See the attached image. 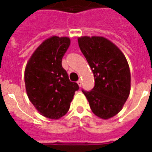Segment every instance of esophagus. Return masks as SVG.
I'll list each match as a JSON object with an SVG mask.
<instances>
[{
    "mask_svg": "<svg viewBox=\"0 0 152 152\" xmlns=\"http://www.w3.org/2000/svg\"><path fill=\"white\" fill-rule=\"evenodd\" d=\"M77 84H78V86H79L80 87V86H81V84H82V82H81V80H79L77 81Z\"/></svg>",
    "mask_w": 152,
    "mask_h": 152,
    "instance_id": "34e87169",
    "label": "esophagus"
}]
</instances>
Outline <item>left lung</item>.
<instances>
[{
    "label": "left lung",
    "instance_id": "left-lung-1",
    "mask_svg": "<svg viewBox=\"0 0 152 152\" xmlns=\"http://www.w3.org/2000/svg\"><path fill=\"white\" fill-rule=\"evenodd\" d=\"M81 52L94 76V87L82 89L94 114L109 119L120 112L130 92V71L121 50L102 37L78 38Z\"/></svg>",
    "mask_w": 152,
    "mask_h": 152
}]
</instances>
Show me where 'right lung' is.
<instances>
[{"label":"right lung","instance_id":"right-lung-1","mask_svg":"<svg viewBox=\"0 0 152 152\" xmlns=\"http://www.w3.org/2000/svg\"><path fill=\"white\" fill-rule=\"evenodd\" d=\"M70 43L68 37L48 38L35 50L25 68L28 99L40 114L49 119L58 120L66 114L79 89L62 66Z\"/></svg>","mask_w":152,"mask_h":152}]
</instances>
